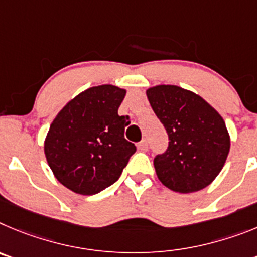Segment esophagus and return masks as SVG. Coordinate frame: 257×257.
<instances>
[{
  "mask_svg": "<svg viewBox=\"0 0 257 257\" xmlns=\"http://www.w3.org/2000/svg\"><path fill=\"white\" fill-rule=\"evenodd\" d=\"M138 150L142 152H146L149 150V145H147V141H142V142L138 143Z\"/></svg>",
  "mask_w": 257,
  "mask_h": 257,
  "instance_id": "esophagus-1",
  "label": "esophagus"
}]
</instances>
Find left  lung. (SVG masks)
Here are the masks:
<instances>
[{"instance_id":"obj_1","label":"left lung","mask_w":257,"mask_h":257,"mask_svg":"<svg viewBox=\"0 0 257 257\" xmlns=\"http://www.w3.org/2000/svg\"><path fill=\"white\" fill-rule=\"evenodd\" d=\"M146 94L169 136L166 152L154 160L159 180L179 193L206 188L221 172L230 150L221 115L197 93L178 85H154Z\"/></svg>"}]
</instances>
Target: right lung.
<instances>
[{
    "label": "right lung",
    "instance_id": "add662e5",
    "mask_svg": "<svg viewBox=\"0 0 257 257\" xmlns=\"http://www.w3.org/2000/svg\"><path fill=\"white\" fill-rule=\"evenodd\" d=\"M126 91L112 84L80 92L59 111L45 138L48 166L78 195L103 191L120 178L136 146L124 138L129 121L117 114Z\"/></svg>",
    "mask_w": 257,
    "mask_h": 257
}]
</instances>
